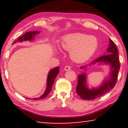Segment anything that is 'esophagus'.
Wrapping results in <instances>:
<instances>
[{
	"instance_id": "34e87169",
	"label": "esophagus",
	"mask_w": 128,
	"mask_h": 128,
	"mask_svg": "<svg viewBox=\"0 0 128 128\" xmlns=\"http://www.w3.org/2000/svg\"><path fill=\"white\" fill-rule=\"evenodd\" d=\"M70 69H71V68H70V66H65L64 70H70Z\"/></svg>"
}]
</instances>
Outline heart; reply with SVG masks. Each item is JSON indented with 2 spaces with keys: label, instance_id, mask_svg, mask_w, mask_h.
I'll list each match as a JSON object with an SVG mask.
<instances>
[{
  "label": "heart",
  "instance_id": "heart-1",
  "mask_svg": "<svg viewBox=\"0 0 128 128\" xmlns=\"http://www.w3.org/2000/svg\"><path fill=\"white\" fill-rule=\"evenodd\" d=\"M61 45L65 50L70 51V57L76 62H84L88 60L96 51L98 40L94 36L87 34H69L62 38Z\"/></svg>",
  "mask_w": 128,
  "mask_h": 128
}]
</instances>
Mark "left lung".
Returning a JSON list of instances; mask_svg holds the SVG:
<instances>
[{"mask_svg": "<svg viewBox=\"0 0 128 128\" xmlns=\"http://www.w3.org/2000/svg\"><path fill=\"white\" fill-rule=\"evenodd\" d=\"M107 51L110 54L101 56L89 64V66H91L97 62H103L104 64H110L111 66L110 76L107 80H104L102 85L98 88L89 89L86 84V73H81V74H78L76 92L82 99L93 100L99 98L112 89L115 86L118 80V71L120 70V63L118 48L115 43L110 39L109 47ZM86 66H88V65L81 66V69H86Z\"/></svg>", "mask_w": 128, "mask_h": 128, "instance_id": "8db88e82", "label": "left lung"}]
</instances>
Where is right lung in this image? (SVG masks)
<instances>
[{"instance_id": "1", "label": "right lung", "mask_w": 128, "mask_h": 128, "mask_svg": "<svg viewBox=\"0 0 128 128\" xmlns=\"http://www.w3.org/2000/svg\"><path fill=\"white\" fill-rule=\"evenodd\" d=\"M40 33V32L39 31L26 32V33H25L22 36L18 37V38L17 39V40H14V43H15L16 42H17V41H18V42H22L23 41H26V40L31 41L32 40H33V38H34V36H36V34H39ZM13 44H14V43H13ZM59 73V66L55 67V68L51 69L48 74V76H47L46 89L45 90L44 92L43 93V94L41 95L40 97H39V98H35L34 99H32L33 100H41V99H43L46 98L49 93L51 92V90L52 89V87L54 81H55V78L56 76H57V75L58 74V73Z\"/></svg>"}]
</instances>
